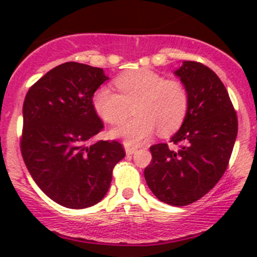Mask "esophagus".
<instances>
[{
  "instance_id": "obj_1",
  "label": "esophagus",
  "mask_w": 257,
  "mask_h": 257,
  "mask_svg": "<svg viewBox=\"0 0 257 257\" xmlns=\"http://www.w3.org/2000/svg\"><path fill=\"white\" fill-rule=\"evenodd\" d=\"M124 148H125L126 155H132L137 150V147H134V145H131L128 143H124Z\"/></svg>"
}]
</instances>
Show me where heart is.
Here are the masks:
<instances>
[{
  "label": "heart",
  "mask_w": 257,
  "mask_h": 257,
  "mask_svg": "<svg viewBox=\"0 0 257 257\" xmlns=\"http://www.w3.org/2000/svg\"><path fill=\"white\" fill-rule=\"evenodd\" d=\"M119 93L99 87L93 94V107L98 115L110 125H120L113 132L128 144H139L149 138L155 129L160 136L175 133L188 115L190 94L181 80L165 79L150 69H137L115 79Z\"/></svg>",
  "instance_id": "1"
}]
</instances>
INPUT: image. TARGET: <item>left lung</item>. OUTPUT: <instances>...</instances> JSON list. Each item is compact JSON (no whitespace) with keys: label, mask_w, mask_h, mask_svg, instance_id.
<instances>
[{"label":"left lung","mask_w":257,"mask_h":257,"mask_svg":"<svg viewBox=\"0 0 257 257\" xmlns=\"http://www.w3.org/2000/svg\"><path fill=\"white\" fill-rule=\"evenodd\" d=\"M190 94V107L170 143L150 147L145 168L148 186L160 201L173 206L195 203L209 193L229 165L237 136V115L226 88L203 63L185 61L175 71Z\"/></svg>","instance_id":"8db88e82"}]
</instances>
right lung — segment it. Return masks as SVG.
I'll list each match as a JSON object with an SVG mask.
<instances>
[{
	"label": "right lung",
	"mask_w": 257,
	"mask_h": 257,
	"mask_svg": "<svg viewBox=\"0 0 257 257\" xmlns=\"http://www.w3.org/2000/svg\"><path fill=\"white\" fill-rule=\"evenodd\" d=\"M107 79L102 68L67 62L38 79L23 102L20 147L26 167L41 190L66 208L99 203L113 168L125 157L119 142H93L104 128L93 94Z\"/></svg>",
	"instance_id": "add662e5"
}]
</instances>
